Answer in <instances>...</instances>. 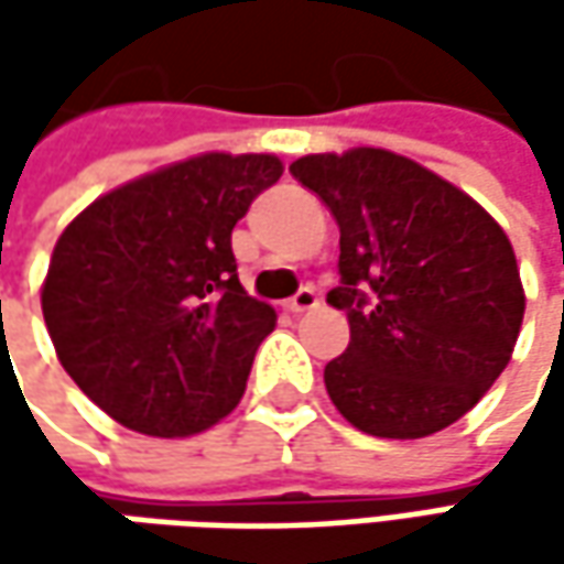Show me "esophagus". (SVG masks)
<instances>
[{
    "instance_id": "obj_1",
    "label": "esophagus",
    "mask_w": 564,
    "mask_h": 564,
    "mask_svg": "<svg viewBox=\"0 0 564 564\" xmlns=\"http://www.w3.org/2000/svg\"><path fill=\"white\" fill-rule=\"evenodd\" d=\"M316 307H319V297H316L314 289H301V292L289 301V311H292V314H311Z\"/></svg>"
}]
</instances>
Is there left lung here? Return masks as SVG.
I'll return each mask as SVG.
<instances>
[{
  "label": "left lung",
  "mask_w": 564,
  "mask_h": 564,
  "mask_svg": "<svg viewBox=\"0 0 564 564\" xmlns=\"http://www.w3.org/2000/svg\"><path fill=\"white\" fill-rule=\"evenodd\" d=\"M338 231L351 341L323 379L338 414L379 440L465 417L511 360L524 289L509 235L465 191L408 156L358 147L292 163Z\"/></svg>",
  "instance_id": "obj_1"
}]
</instances>
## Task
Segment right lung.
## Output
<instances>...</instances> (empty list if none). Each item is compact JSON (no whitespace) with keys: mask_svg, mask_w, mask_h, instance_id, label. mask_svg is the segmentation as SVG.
<instances>
[{"mask_svg":"<svg viewBox=\"0 0 564 564\" xmlns=\"http://www.w3.org/2000/svg\"><path fill=\"white\" fill-rule=\"evenodd\" d=\"M282 175L204 153L102 194L55 241L43 319L65 373L112 421L194 436L241 401L270 304L238 282L231 228Z\"/></svg>","mask_w":564,"mask_h":564,"instance_id":"obj_1","label":"right lung"}]
</instances>
